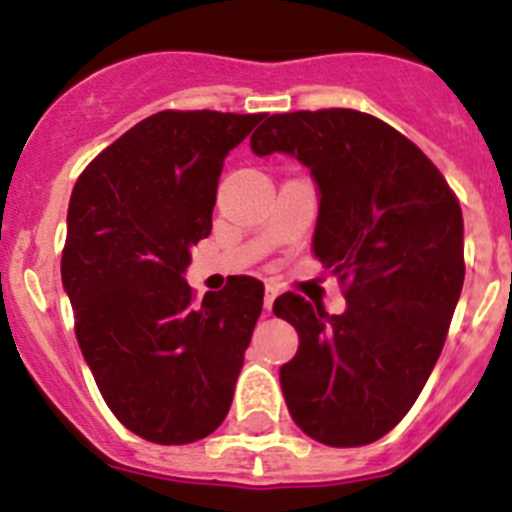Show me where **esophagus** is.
Instances as JSON below:
<instances>
[{
    "instance_id": "esophagus-1",
    "label": "esophagus",
    "mask_w": 512,
    "mask_h": 512,
    "mask_svg": "<svg viewBox=\"0 0 512 512\" xmlns=\"http://www.w3.org/2000/svg\"><path fill=\"white\" fill-rule=\"evenodd\" d=\"M279 297V289L277 287H266V295H264V307L266 310H271V305H274V300Z\"/></svg>"
}]
</instances>
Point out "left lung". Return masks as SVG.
Returning a JSON list of instances; mask_svg holds the SVG:
<instances>
[{
  "label": "left lung",
  "mask_w": 512,
  "mask_h": 512,
  "mask_svg": "<svg viewBox=\"0 0 512 512\" xmlns=\"http://www.w3.org/2000/svg\"><path fill=\"white\" fill-rule=\"evenodd\" d=\"M256 156L287 153L318 184L312 253L346 284V310L277 297L300 348L279 369L292 420L325 446L390 433L431 377L464 284V217L441 171L356 110L271 115Z\"/></svg>",
  "instance_id": "obj_1"
}]
</instances>
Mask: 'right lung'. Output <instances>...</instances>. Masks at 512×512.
I'll return each mask as SVG.
<instances>
[{
  "instance_id": "1",
  "label": "right lung",
  "mask_w": 512,
  "mask_h": 512,
  "mask_svg": "<svg viewBox=\"0 0 512 512\" xmlns=\"http://www.w3.org/2000/svg\"><path fill=\"white\" fill-rule=\"evenodd\" d=\"M261 117L156 112L71 192L61 279L79 348L115 418L146 441H200L233 402L264 284L233 277L200 305L184 271L212 230L225 156Z\"/></svg>"
}]
</instances>
